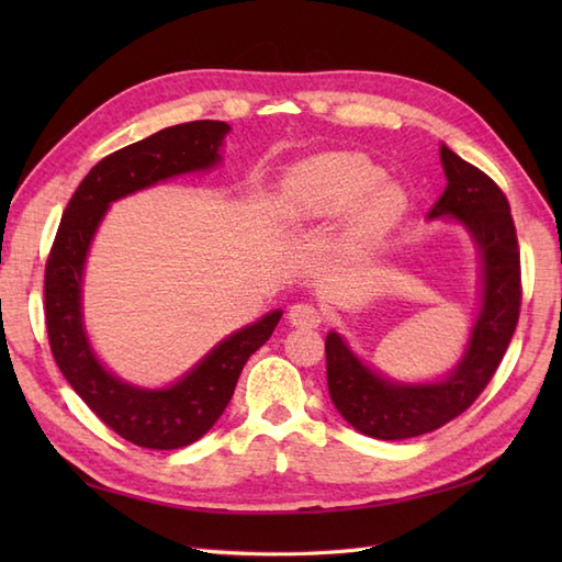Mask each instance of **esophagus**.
<instances>
[{
    "mask_svg": "<svg viewBox=\"0 0 562 562\" xmlns=\"http://www.w3.org/2000/svg\"><path fill=\"white\" fill-rule=\"evenodd\" d=\"M290 324L296 326V328H316L321 324V312L314 306V304H292L290 306Z\"/></svg>",
    "mask_w": 562,
    "mask_h": 562,
    "instance_id": "1",
    "label": "esophagus"
}]
</instances>
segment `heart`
<instances>
[{"label":"heart","instance_id":"heart-1","mask_svg":"<svg viewBox=\"0 0 562 562\" xmlns=\"http://www.w3.org/2000/svg\"><path fill=\"white\" fill-rule=\"evenodd\" d=\"M386 173L357 154H321L296 166L282 195V212L290 222H316L350 212L360 201L345 234L352 250H367L384 238L401 220L405 195L398 186L384 183Z\"/></svg>","mask_w":562,"mask_h":562}]
</instances>
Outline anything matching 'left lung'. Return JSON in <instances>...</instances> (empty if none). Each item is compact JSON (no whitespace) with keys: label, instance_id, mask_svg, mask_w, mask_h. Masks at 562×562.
<instances>
[{"label":"left lung","instance_id":"1","mask_svg":"<svg viewBox=\"0 0 562 562\" xmlns=\"http://www.w3.org/2000/svg\"><path fill=\"white\" fill-rule=\"evenodd\" d=\"M447 188L429 220L459 222L481 256V312L459 364L425 384L386 379L357 357L340 333L326 336L328 393L357 432L374 439H408L447 425L481 396L515 336L521 304V270L509 202L481 169L447 145L439 147Z\"/></svg>","mask_w":562,"mask_h":562}]
</instances>
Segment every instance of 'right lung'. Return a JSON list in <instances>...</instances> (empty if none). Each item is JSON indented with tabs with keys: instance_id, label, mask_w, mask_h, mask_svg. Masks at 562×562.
Segmentation results:
<instances>
[{
	"instance_id": "obj_1",
	"label": "right lung",
	"mask_w": 562,
	"mask_h": 562,
	"mask_svg": "<svg viewBox=\"0 0 562 562\" xmlns=\"http://www.w3.org/2000/svg\"><path fill=\"white\" fill-rule=\"evenodd\" d=\"M229 130L222 121L173 125L101 159L71 195L47 256L45 326L59 372L113 432L145 449H181L205 435L282 312L274 308L232 333L171 386H135L109 372L91 350L81 312L83 266L111 202L173 176L210 171L222 161L220 147Z\"/></svg>"
}]
</instances>
